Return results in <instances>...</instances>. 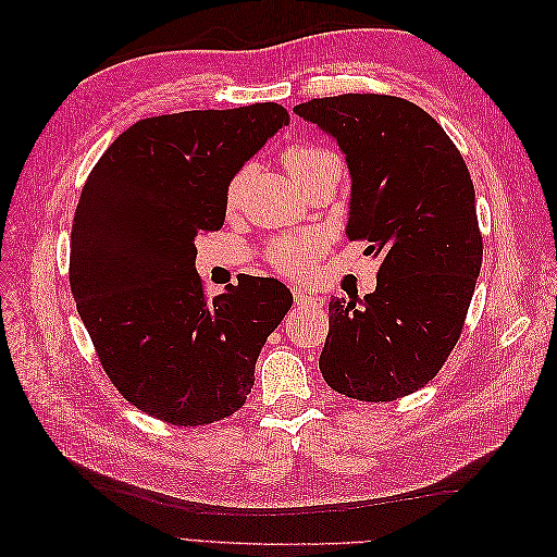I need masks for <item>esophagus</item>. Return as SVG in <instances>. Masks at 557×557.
<instances>
[{"label": "esophagus", "instance_id": "esophagus-1", "mask_svg": "<svg viewBox=\"0 0 557 557\" xmlns=\"http://www.w3.org/2000/svg\"><path fill=\"white\" fill-rule=\"evenodd\" d=\"M293 299H295V305H297V307L323 309V297H318V295H313V293H309V290H299V288H295V290H293Z\"/></svg>", "mask_w": 557, "mask_h": 557}]
</instances>
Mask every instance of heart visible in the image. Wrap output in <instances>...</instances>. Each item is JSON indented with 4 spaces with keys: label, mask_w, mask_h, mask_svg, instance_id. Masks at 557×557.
<instances>
[{
    "label": "heart",
    "mask_w": 557,
    "mask_h": 557,
    "mask_svg": "<svg viewBox=\"0 0 557 557\" xmlns=\"http://www.w3.org/2000/svg\"><path fill=\"white\" fill-rule=\"evenodd\" d=\"M281 160L297 185L307 183L309 178L323 174L327 170H342L339 156L320 144H290L283 150ZM248 176H250V166H239V170L234 172L225 183V209L230 213L239 209ZM323 248L325 244L318 234H288V237H278L272 246H269L267 256H269V262H272L281 274L293 276V278H305L311 274L318 258L323 256Z\"/></svg>",
    "instance_id": "heart-1"
}]
</instances>
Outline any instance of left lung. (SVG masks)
<instances>
[{
    "label": "left lung",
    "mask_w": 557,
    "mask_h": 557,
    "mask_svg": "<svg viewBox=\"0 0 557 557\" xmlns=\"http://www.w3.org/2000/svg\"><path fill=\"white\" fill-rule=\"evenodd\" d=\"M350 172L346 237L381 260L376 290L330 301L320 374L360 401L432 381L458 344L483 260L474 183L444 127L409 99L339 95L297 104Z\"/></svg>",
    "instance_id": "left-lung-1"
}]
</instances>
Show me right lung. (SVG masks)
<instances>
[{"instance_id": "add662e5", "label": "right lung", "mask_w": 557, "mask_h": 557, "mask_svg": "<svg viewBox=\"0 0 557 557\" xmlns=\"http://www.w3.org/2000/svg\"><path fill=\"white\" fill-rule=\"evenodd\" d=\"M281 104L144 117L83 185L70 283L107 376L139 411L197 428L239 411L293 295L244 276L205 297L201 234L225 223V183L288 125Z\"/></svg>"}]
</instances>
